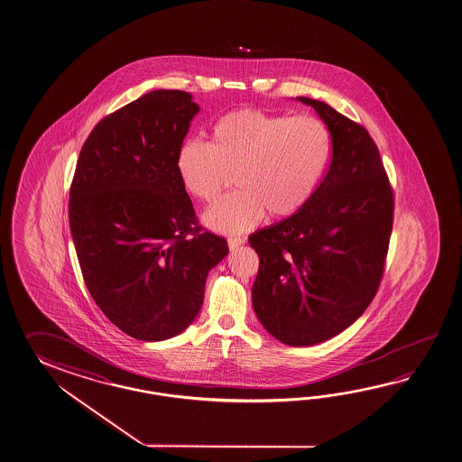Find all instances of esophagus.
Listing matches in <instances>:
<instances>
[{
    "label": "esophagus",
    "mask_w": 462,
    "mask_h": 462,
    "mask_svg": "<svg viewBox=\"0 0 462 462\" xmlns=\"http://www.w3.org/2000/svg\"><path fill=\"white\" fill-rule=\"evenodd\" d=\"M245 244V238H242V236H230L228 238V248L234 252V250H236L238 246L244 245Z\"/></svg>",
    "instance_id": "esophagus-1"
}]
</instances>
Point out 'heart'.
<instances>
[{
	"mask_svg": "<svg viewBox=\"0 0 462 462\" xmlns=\"http://www.w3.org/2000/svg\"><path fill=\"white\" fill-rule=\"evenodd\" d=\"M330 156L326 125L312 115L268 114L240 108L217 118L208 143L180 144L176 171L189 196L208 202L234 172L236 190L217 199L204 224L222 234H242L266 210L290 217L319 188Z\"/></svg>",
	"mask_w": 462,
	"mask_h": 462,
	"instance_id": "1",
	"label": "heart"
}]
</instances>
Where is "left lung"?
<instances>
[{
	"mask_svg": "<svg viewBox=\"0 0 462 462\" xmlns=\"http://www.w3.org/2000/svg\"><path fill=\"white\" fill-rule=\"evenodd\" d=\"M332 160L311 200L248 242L260 268L254 314L274 339L304 347L347 329L375 298L393 226V190L367 130L319 100Z\"/></svg>",
	"mask_w": 462,
	"mask_h": 462,
	"instance_id": "left-lung-1",
	"label": "left lung"
}]
</instances>
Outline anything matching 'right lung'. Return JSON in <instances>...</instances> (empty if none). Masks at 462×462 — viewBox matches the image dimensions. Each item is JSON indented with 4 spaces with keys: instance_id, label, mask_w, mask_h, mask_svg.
Wrapping results in <instances>:
<instances>
[{
    "instance_id": "obj_1",
    "label": "right lung",
    "mask_w": 462,
    "mask_h": 462,
    "mask_svg": "<svg viewBox=\"0 0 462 462\" xmlns=\"http://www.w3.org/2000/svg\"><path fill=\"white\" fill-rule=\"evenodd\" d=\"M199 105L152 90L105 116L84 143L69 224L97 306L134 339L180 334L198 318L208 274L228 254L202 230L176 171Z\"/></svg>"
}]
</instances>
